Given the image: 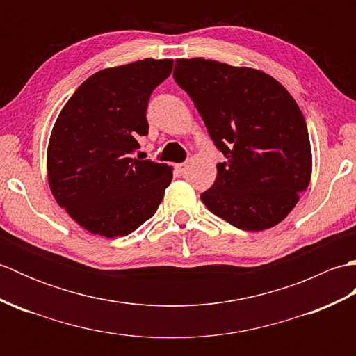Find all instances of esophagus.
<instances>
[{"label":"esophagus","mask_w":356,"mask_h":356,"mask_svg":"<svg viewBox=\"0 0 356 356\" xmlns=\"http://www.w3.org/2000/svg\"><path fill=\"white\" fill-rule=\"evenodd\" d=\"M176 171L179 172V176H184V174H186V171H188V165L186 163L176 165Z\"/></svg>","instance_id":"esophagus-1"}]
</instances>
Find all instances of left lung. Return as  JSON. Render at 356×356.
<instances>
[{"instance_id":"1","label":"left lung","mask_w":356,"mask_h":356,"mask_svg":"<svg viewBox=\"0 0 356 356\" xmlns=\"http://www.w3.org/2000/svg\"><path fill=\"white\" fill-rule=\"evenodd\" d=\"M172 76L226 157L202 202L238 229L278 225L311 182V142L297 102L269 74L211 59H177Z\"/></svg>"}]
</instances>
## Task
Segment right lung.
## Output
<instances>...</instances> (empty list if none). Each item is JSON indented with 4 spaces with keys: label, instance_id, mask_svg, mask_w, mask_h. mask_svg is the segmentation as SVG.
<instances>
[{
    "label": "right lung",
    "instance_id": "right-lung-1",
    "mask_svg": "<svg viewBox=\"0 0 356 356\" xmlns=\"http://www.w3.org/2000/svg\"><path fill=\"white\" fill-rule=\"evenodd\" d=\"M172 59H143L92 74L59 113L47 149L49 185L58 205L92 234L128 236L154 216L171 184L166 163L133 159L148 134L153 90Z\"/></svg>",
    "mask_w": 356,
    "mask_h": 356
}]
</instances>
